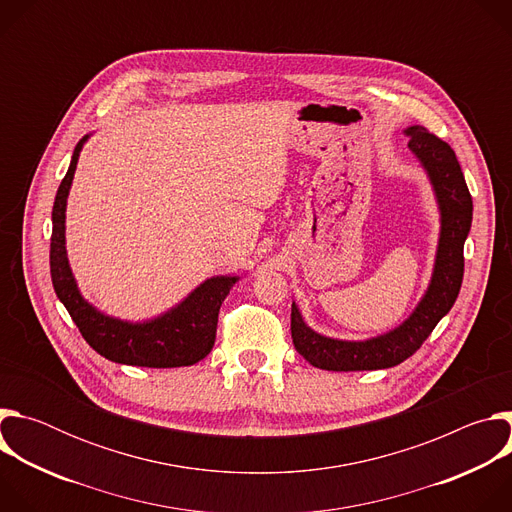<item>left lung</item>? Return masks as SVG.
<instances>
[{"instance_id":"1","label":"left lung","mask_w":512,"mask_h":512,"mask_svg":"<svg viewBox=\"0 0 512 512\" xmlns=\"http://www.w3.org/2000/svg\"><path fill=\"white\" fill-rule=\"evenodd\" d=\"M407 148L423 168L437 210L440 237L431 277L413 312L393 330L367 340H342L310 328L291 302V338L296 350L316 369L324 371H379L409 358L454 306L464 277V243L472 227V196L454 150L421 125L403 131Z\"/></svg>"}]
</instances>
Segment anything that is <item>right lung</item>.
<instances>
[{"mask_svg": "<svg viewBox=\"0 0 512 512\" xmlns=\"http://www.w3.org/2000/svg\"><path fill=\"white\" fill-rule=\"evenodd\" d=\"M89 137L91 133L77 143L68 172L54 198L50 275L56 296L68 310L72 322L79 326L89 346L107 360L148 369L190 367L212 350L218 310L241 277H208L176 306L141 322L109 316L85 300L66 253V200L77 172L79 156Z\"/></svg>", "mask_w": 512, "mask_h": 512, "instance_id": "add662e5", "label": "right lung"}]
</instances>
